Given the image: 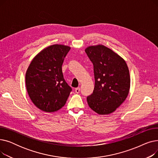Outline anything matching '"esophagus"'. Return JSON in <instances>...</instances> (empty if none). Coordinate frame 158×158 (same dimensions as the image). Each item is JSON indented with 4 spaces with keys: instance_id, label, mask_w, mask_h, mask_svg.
<instances>
[{
    "instance_id": "34e87169",
    "label": "esophagus",
    "mask_w": 158,
    "mask_h": 158,
    "mask_svg": "<svg viewBox=\"0 0 158 158\" xmlns=\"http://www.w3.org/2000/svg\"><path fill=\"white\" fill-rule=\"evenodd\" d=\"M80 88H76V89H75V92H76V94H79V92H80Z\"/></svg>"
}]
</instances>
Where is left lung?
I'll use <instances>...</instances> for the list:
<instances>
[{"mask_svg":"<svg viewBox=\"0 0 158 158\" xmlns=\"http://www.w3.org/2000/svg\"><path fill=\"white\" fill-rule=\"evenodd\" d=\"M85 52L94 64L95 88L87 97L88 106L98 114L116 111L126 99L131 78L123 58L102 44L88 46Z\"/></svg>","mask_w":158,"mask_h":158,"instance_id":"left-lung-1","label":"left lung"}]
</instances>
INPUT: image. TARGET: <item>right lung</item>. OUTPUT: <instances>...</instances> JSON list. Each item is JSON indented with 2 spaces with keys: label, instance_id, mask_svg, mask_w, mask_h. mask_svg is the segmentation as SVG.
<instances>
[{
  "label": "right lung",
  "instance_id": "1",
  "mask_svg": "<svg viewBox=\"0 0 158 158\" xmlns=\"http://www.w3.org/2000/svg\"><path fill=\"white\" fill-rule=\"evenodd\" d=\"M70 47L55 44L38 53L26 73V86L31 101L38 109L52 113L63 107L72 88L63 78L62 64Z\"/></svg>",
  "mask_w": 158,
  "mask_h": 158
}]
</instances>
